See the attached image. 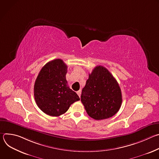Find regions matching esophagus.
I'll use <instances>...</instances> for the list:
<instances>
[{"label":"esophagus","mask_w":159,"mask_h":159,"mask_svg":"<svg viewBox=\"0 0 159 159\" xmlns=\"http://www.w3.org/2000/svg\"><path fill=\"white\" fill-rule=\"evenodd\" d=\"M77 94L78 96L80 98V94H81V91H80V90H78V91L77 92Z\"/></svg>","instance_id":"esophagus-1"}]
</instances>
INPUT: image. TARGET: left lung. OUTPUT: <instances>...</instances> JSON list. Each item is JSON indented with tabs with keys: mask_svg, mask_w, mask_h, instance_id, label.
Segmentation results:
<instances>
[{
	"mask_svg": "<svg viewBox=\"0 0 159 159\" xmlns=\"http://www.w3.org/2000/svg\"><path fill=\"white\" fill-rule=\"evenodd\" d=\"M80 98L88 115L96 120L114 116L122 103L121 90L118 82L101 65L96 66L89 75Z\"/></svg>",
	"mask_w": 159,
	"mask_h": 159,
	"instance_id": "1",
	"label": "left lung"
}]
</instances>
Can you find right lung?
<instances>
[{
  "instance_id": "right-lung-1",
  "label": "right lung",
  "mask_w": 159,
  "mask_h": 159,
  "mask_svg": "<svg viewBox=\"0 0 159 159\" xmlns=\"http://www.w3.org/2000/svg\"><path fill=\"white\" fill-rule=\"evenodd\" d=\"M67 66L61 59L44 65L34 85V96L39 108L51 116H59L70 105L79 101V96L67 85Z\"/></svg>"
}]
</instances>
